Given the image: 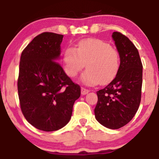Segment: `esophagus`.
I'll return each instance as SVG.
<instances>
[{
  "label": "esophagus",
  "mask_w": 159,
  "mask_h": 159,
  "mask_svg": "<svg viewBox=\"0 0 159 159\" xmlns=\"http://www.w3.org/2000/svg\"><path fill=\"white\" fill-rule=\"evenodd\" d=\"M89 91H90V90H89L88 89H86L84 88V87H81V93H82V95L87 94V93H89Z\"/></svg>",
  "instance_id": "1"
}]
</instances>
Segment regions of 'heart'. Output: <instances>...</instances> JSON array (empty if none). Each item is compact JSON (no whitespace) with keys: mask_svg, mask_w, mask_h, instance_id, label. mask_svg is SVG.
I'll use <instances>...</instances> for the list:
<instances>
[{"mask_svg":"<svg viewBox=\"0 0 159 159\" xmlns=\"http://www.w3.org/2000/svg\"><path fill=\"white\" fill-rule=\"evenodd\" d=\"M63 61L66 73L71 78L87 66L81 80L88 85L111 82L120 68L119 51L99 39H85L79 42L75 48H68Z\"/></svg>","mask_w":159,"mask_h":159,"instance_id":"obj_1","label":"heart"}]
</instances>
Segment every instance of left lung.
Returning <instances> with one entry per match:
<instances>
[{
	"label": "left lung",
	"instance_id": "left-lung-1",
	"mask_svg": "<svg viewBox=\"0 0 159 159\" xmlns=\"http://www.w3.org/2000/svg\"><path fill=\"white\" fill-rule=\"evenodd\" d=\"M112 38L120 55L116 78L97 91L95 118L104 126L117 129L130 122L140 106L143 66L139 52L128 37L114 32Z\"/></svg>",
	"mask_w": 159,
	"mask_h": 159
}]
</instances>
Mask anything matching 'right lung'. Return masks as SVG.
<instances>
[{
  "instance_id": "1",
  "label": "right lung",
  "mask_w": 159,
  "mask_h": 159,
  "mask_svg": "<svg viewBox=\"0 0 159 159\" xmlns=\"http://www.w3.org/2000/svg\"><path fill=\"white\" fill-rule=\"evenodd\" d=\"M63 35L45 32L22 51L18 79L20 108L25 119L47 132L65 126L72 116L80 87L66 74L58 60Z\"/></svg>"
}]
</instances>
